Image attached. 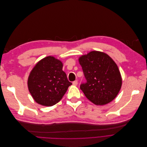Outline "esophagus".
<instances>
[{"label": "esophagus", "instance_id": "1", "mask_svg": "<svg viewBox=\"0 0 147 147\" xmlns=\"http://www.w3.org/2000/svg\"><path fill=\"white\" fill-rule=\"evenodd\" d=\"M72 84H73V85H74V86H77V85H78V80H75L74 82H73Z\"/></svg>", "mask_w": 147, "mask_h": 147}]
</instances>
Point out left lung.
I'll return each instance as SVG.
<instances>
[{"instance_id":"left-lung-1","label":"left lung","mask_w":147,"mask_h":147,"mask_svg":"<svg viewBox=\"0 0 147 147\" xmlns=\"http://www.w3.org/2000/svg\"><path fill=\"white\" fill-rule=\"evenodd\" d=\"M86 83L80 88L86 98L97 105H104L118 94L122 79L115 61L107 54L92 51L79 58Z\"/></svg>"}]
</instances>
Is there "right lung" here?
Wrapping results in <instances>:
<instances>
[{
	"mask_svg": "<svg viewBox=\"0 0 147 147\" xmlns=\"http://www.w3.org/2000/svg\"><path fill=\"white\" fill-rule=\"evenodd\" d=\"M63 63L53 56L43 58L33 68L28 79V87L39 104L51 107L59 102L72 84L63 71Z\"/></svg>",
	"mask_w": 147,
	"mask_h": 147,
	"instance_id": "obj_1",
	"label": "right lung"
}]
</instances>
